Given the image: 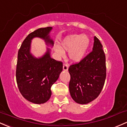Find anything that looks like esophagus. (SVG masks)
I'll return each instance as SVG.
<instances>
[{
    "mask_svg": "<svg viewBox=\"0 0 127 127\" xmlns=\"http://www.w3.org/2000/svg\"><path fill=\"white\" fill-rule=\"evenodd\" d=\"M63 70H65V71H67L68 70V66L67 64H63Z\"/></svg>",
    "mask_w": 127,
    "mask_h": 127,
    "instance_id": "esophagus-1",
    "label": "esophagus"
}]
</instances>
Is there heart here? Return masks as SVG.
I'll return each mask as SVG.
<instances>
[{"label":"heart","instance_id":"obj_1","mask_svg":"<svg viewBox=\"0 0 127 127\" xmlns=\"http://www.w3.org/2000/svg\"><path fill=\"white\" fill-rule=\"evenodd\" d=\"M90 38L83 34H73L67 36L61 43V47L57 46L55 51L63 55L64 51H69V57L72 61L78 62L84 58L90 45Z\"/></svg>","mask_w":127,"mask_h":127}]
</instances>
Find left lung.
Segmentation results:
<instances>
[{
	"label": "left lung",
	"instance_id": "obj_1",
	"mask_svg": "<svg viewBox=\"0 0 127 127\" xmlns=\"http://www.w3.org/2000/svg\"><path fill=\"white\" fill-rule=\"evenodd\" d=\"M69 91L76 102L86 104L98 96L106 78L105 55L102 45L94 37L93 51L78 63L70 65Z\"/></svg>",
	"mask_w": 127,
	"mask_h": 127
}]
</instances>
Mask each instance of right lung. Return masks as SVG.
Here are the masks:
<instances>
[{"label":"right lung","mask_w":127,"mask_h":127,"mask_svg":"<svg viewBox=\"0 0 127 127\" xmlns=\"http://www.w3.org/2000/svg\"><path fill=\"white\" fill-rule=\"evenodd\" d=\"M52 27L39 28L30 33L18 52L16 81L19 91L26 99L34 104L45 103L51 97V88L63 70V63L51 57V49L40 58L31 54V40L35 37L44 40L47 45H54L49 35Z\"/></svg>","instance_id":"add662e5"}]
</instances>
